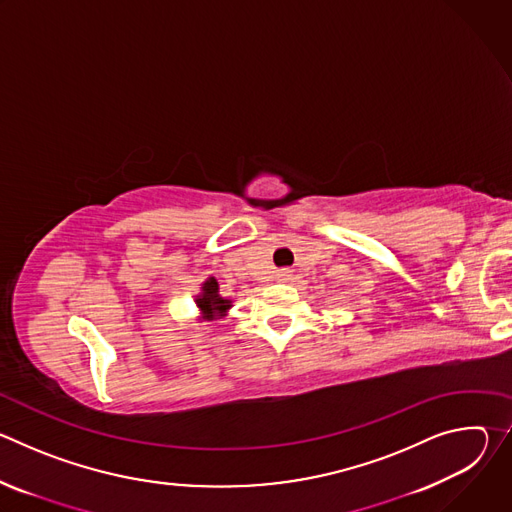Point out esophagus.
Wrapping results in <instances>:
<instances>
[{
	"mask_svg": "<svg viewBox=\"0 0 512 512\" xmlns=\"http://www.w3.org/2000/svg\"><path fill=\"white\" fill-rule=\"evenodd\" d=\"M275 277H277V281L285 283V281H291V277H294V271L287 269V267H283V269H279V271L275 273Z\"/></svg>",
	"mask_w": 512,
	"mask_h": 512,
	"instance_id": "obj_1",
	"label": "esophagus"
}]
</instances>
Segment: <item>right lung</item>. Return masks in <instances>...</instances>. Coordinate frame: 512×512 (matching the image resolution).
<instances>
[{
  "label": "right lung",
  "mask_w": 512,
  "mask_h": 512,
  "mask_svg": "<svg viewBox=\"0 0 512 512\" xmlns=\"http://www.w3.org/2000/svg\"><path fill=\"white\" fill-rule=\"evenodd\" d=\"M196 306L202 314V320H214L216 316L221 318L227 314V310L231 308V300L221 298V294H218V281L214 277H208L202 283L200 296H196Z\"/></svg>",
  "instance_id": "obj_1"
}]
</instances>
